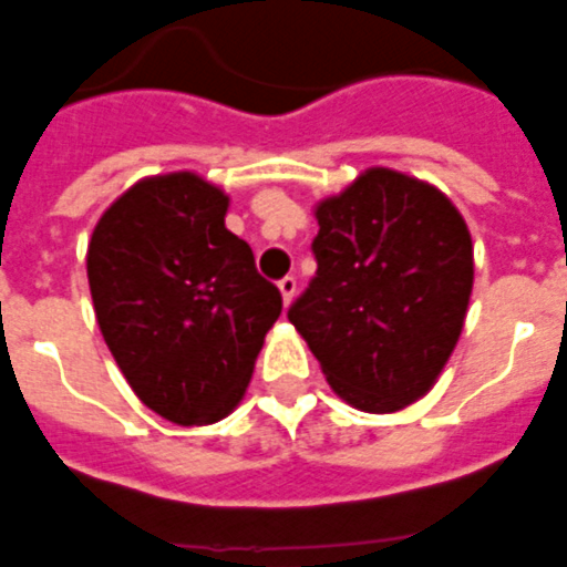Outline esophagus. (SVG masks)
I'll return each mask as SVG.
<instances>
[{
    "label": "esophagus",
    "mask_w": 567,
    "mask_h": 567,
    "mask_svg": "<svg viewBox=\"0 0 567 567\" xmlns=\"http://www.w3.org/2000/svg\"><path fill=\"white\" fill-rule=\"evenodd\" d=\"M279 291H282V300L285 306L293 300V293H297V279L293 276H285V279H279Z\"/></svg>",
    "instance_id": "1"
}]
</instances>
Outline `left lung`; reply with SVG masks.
I'll list each match as a JSON object with an SVG mask.
<instances>
[{"label":"left lung","instance_id":"obj_1","mask_svg":"<svg viewBox=\"0 0 567 567\" xmlns=\"http://www.w3.org/2000/svg\"><path fill=\"white\" fill-rule=\"evenodd\" d=\"M309 288L291 302L327 383L348 404L395 413L455 351L473 291V240L437 187L369 168L323 198Z\"/></svg>","mask_w":567,"mask_h":567}]
</instances>
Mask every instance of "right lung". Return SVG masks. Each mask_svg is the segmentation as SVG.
Segmentation results:
<instances>
[{"label": "right lung", "instance_id": "obj_1", "mask_svg": "<svg viewBox=\"0 0 567 567\" xmlns=\"http://www.w3.org/2000/svg\"><path fill=\"white\" fill-rule=\"evenodd\" d=\"M226 210V193L193 172L145 178L106 207L85 255L103 341L142 404L175 425L237 408L282 312Z\"/></svg>", "mask_w": 567, "mask_h": 567}]
</instances>
